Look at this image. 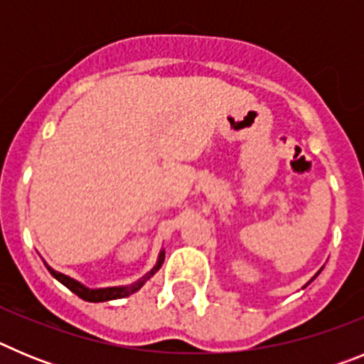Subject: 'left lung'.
I'll use <instances>...</instances> for the list:
<instances>
[{
	"instance_id": "left-lung-1",
	"label": "left lung",
	"mask_w": 364,
	"mask_h": 364,
	"mask_svg": "<svg viewBox=\"0 0 364 364\" xmlns=\"http://www.w3.org/2000/svg\"><path fill=\"white\" fill-rule=\"evenodd\" d=\"M319 273H321V272H317V273H315V275H314V279L317 277V275H319ZM314 279H311V281H314ZM311 281H310V282H311Z\"/></svg>"
}]
</instances>
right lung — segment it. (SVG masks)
Instances as JSON below:
<instances>
[{
  "instance_id": "1",
  "label": "right lung",
  "mask_w": 364,
  "mask_h": 364,
  "mask_svg": "<svg viewBox=\"0 0 364 364\" xmlns=\"http://www.w3.org/2000/svg\"><path fill=\"white\" fill-rule=\"evenodd\" d=\"M164 257H166V252L162 250V252L159 253V260H156V264L151 268V272H147L142 279H138V281L133 282V284L111 286V288H87V286H83L82 282H78L76 279L69 277V275H63V273L53 269L49 264H45V266H47V269H49L50 275H53L56 281H60L63 286H67V288H69L73 294L78 295L80 299H83V301H89V302H104V301H114V299H124V297H127V295H131V294H134V291L140 290V288H142V286L146 284L151 277H153L154 273L159 272L160 266H162V262H164Z\"/></svg>"
}]
</instances>
